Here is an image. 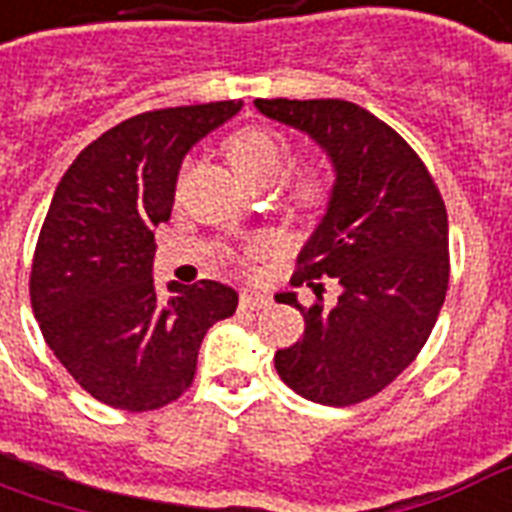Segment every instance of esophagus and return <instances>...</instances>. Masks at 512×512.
Returning <instances> with one entry per match:
<instances>
[{
  "label": "esophagus",
  "mask_w": 512,
  "mask_h": 512,
  "mask_svg": "<svg viewBox=\"0 0 512 512\" xmlns=\"http://www.w3.org/2000/svg\"><path fill=\"white\" fill-rule=\"evenodd\" d=\"M268 295L255 293V290H244L241 293V309H249V312H257V309H266Z\"/></svg>",
  "instance_id": "1"
}]
</instances>
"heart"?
Masks as SVG:
<instances>
[{"label":"heart","mask_w":512,"mask_h":512,"mask_svg":"<svg viewBox=\"0 0 512 512\" xmlns=\"http://www.w3.org/2000/svg\"><path fill=\"white\" fill-rule=\"evenodd\" d=\"M287 151H290L287 140L271 127H260V124L241 127L227 140V160L246 184H257V181L271 184L279 179L287 162ZM325 195H328V179L320 170H306L295 179L293 200L298 206H320Z\"/></svg>","instance_id":"obj_1"}]
</instances>
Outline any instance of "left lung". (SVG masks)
<instances>
[{
    "mask_svg": "<svg viewBox=\"0 0 512 512\" xmlns=\"http://www.w3.org/2000/svg\"><path fill=\"white\" fill-rule=\"evenodd\" d=\"M268 119L304 132L325 151L333 187L323 219L298 255L293 285L342 293L304 314L306 331L276 350L279 377L298 396L347 407L391 385L420 352L448 290V211L410 143L361 105L344 100H255Z\"/></svg>",
    "mask_w": 512,
    "mask_h": 512,
    "instance_id": "obj_1",
    "label": "left lung"
}]
</instances>
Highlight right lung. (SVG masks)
<instances>
[{
	"label": "right lung",
	"mask_w": 512,
	"mask_h": 512,
	"mask_svg": "<svg viewBox=\"0 0 512 512\" xmlns=\"http://www.w3.org/2000/svg\"><path fill=\"white\" fill-rule=\"evenodd\" d=\"M241 100L162 108L121 121L75 157L45 214L29 295L45 344L94 399L127 412L187 391L214 323L236 312L233 287L154 285V230L168 222L181 162Z\"/></svg>",
	"instance_id": "add662e5"
}]
</instances>
